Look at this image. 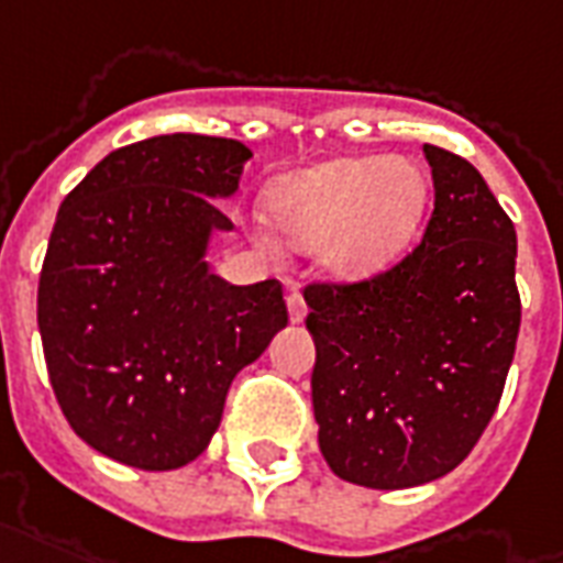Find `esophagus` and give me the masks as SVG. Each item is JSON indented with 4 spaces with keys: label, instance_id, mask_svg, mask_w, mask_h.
<instances>
[{
    "label": "esophagus",
    "instance_id": "obj_1",
    "mask_svg": "<svg viewBox=\"0 0 563 563\" xmlns=\"http://www.w3.org/2000/svg\"><path fill=\"white\" fill-rule=\"evenodd\" d=\"M286 307H289V319H292V322H303V319H307V303H303L298 289H289V295H286Z\"/></svg>",
    "mask_w": 563,
    "mask_h": 563
}]
</instances>
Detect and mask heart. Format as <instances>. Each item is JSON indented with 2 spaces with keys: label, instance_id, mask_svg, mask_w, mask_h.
Returning <instances> with one entry per match:
<instances>
[{
  "label": "heart",
  "instance_id": "obj_1",
  "mask_svg": "<svg viewBox=\"0 0 563 563\" xmlns=\"http://www.w3.org/2000/svg\"><path fill=\"white\" fill-rule=\"evenodd\" d=\"M265 206L289 247L313 250L324 280L355 286L409 253L430 181L409 157H336L277 178Z\"/></svg>",
  "mask_w": 563,
  "mask_h": 563
}]
</instances>
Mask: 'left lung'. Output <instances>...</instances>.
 <instances>
[{"instance_id":"left-lung-1","label":"left lung","mask_w":563,"mask_h":563,"mask_svg":"<svg viewBox=\"0 0 563 563\" xmlns=\"http://www.w3.org/2000/svg\"><path fill=\"white\" fill-rule=\"evenodd\" d=\"M423 154L435 206L418 247L376 280L303 289L319 448L366 489L453 472L495 415L519 336L514 223L468 161Z\"/></svg>"}]
</instances>
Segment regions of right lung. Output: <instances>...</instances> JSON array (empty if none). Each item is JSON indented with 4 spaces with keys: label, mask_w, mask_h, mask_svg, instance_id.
<instances>
[{
    "label": "right lung",
    "mask_w": 563,
    "mask_h": 563,
    "mask_svg": "<svg viewBox=\"0 0 563 563\" xmlns=\"http://www.w3.org/2000/svg\"><path fill=\"white\" fill-rule=\"evenodd\" d=\"M250 157L223 136H152L107 154L56 214L37 283L49 385L70 430L122 465L197 460L232 378L289 322L280 283L232 286L206 260Z\"/></svg>",
    "instance_id": "add662e5"
}]
</instances>
